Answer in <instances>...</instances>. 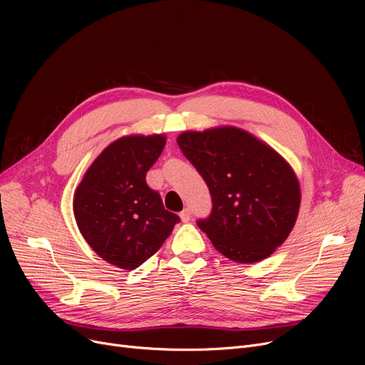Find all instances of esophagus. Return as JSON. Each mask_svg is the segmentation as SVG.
<instances>
[{
  "label": "esophagus",
  "mask_w": 365,
  "mask_h": 365,
  "mask_svg": "<svg viewBox=\"0 0 365 365\" xmlns=\"http://www.w3.org/2000/svg\"><path fill=\"white\" fill-rule=\"evenodd\" d=\"M180 219H182V222H189L190 220V210L189 208H185L183 212L180 213Z\"/></svg>",
  "instance_id": "34e87169"
}]
</instances>
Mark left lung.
Masks as SVG:
<instances>
[{"label": "left lung", "mask_w": 365, "mask_h": 365, "mask_svg": "<svg viewBox=\"0 0 365 365\" xmlns=\"http://www.w3.org/2000/svg\"><path fill=\"white\" fill-rule=\"evenodd\" d=\"M178 145L210 189L212 215L198 226L216 250L238 263L269 257L299 215L300 185L292 165L232 125L183 131Z\"/></svg>", "instance_id": "left-lung-1"}]
</instances>
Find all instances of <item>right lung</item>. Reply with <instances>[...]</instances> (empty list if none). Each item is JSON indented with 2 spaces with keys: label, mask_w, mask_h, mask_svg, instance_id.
Masks as SVG:
<instances>
[{
  "label": "right lung",
  "mask_w": 365,
  "mask_h": 365,
  "mask_svg": "<svg viewBox=\"0 0 365 365\" xmlns=\"http://www.w3.org/2000/svg\"><path fill=\"white\" fill-rule=\"evenodd\" d=\"M165 146L164 134H130L109 143L73 194V216L93 252L133 271L155 255L180 220L146 185Z\"/></svg>",
  "instance_id": "right-lung-1"
}]
</instances>
